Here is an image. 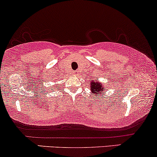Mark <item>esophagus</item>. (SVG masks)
Listing matches in <instances>:
<instances>
[{
    "label": "esophagus",
    "mask_w": 157,
    "mask_h": 157,
    "mask_svg": "<svg viewBox=\"0 0 157 157\" xmlns=\"http://www.w3.org/2000/svg\"><path fill=\"white\" fill-rule=\"evenodd\" d=\"M73 73L75 75H78V70H75V71H74Z\"/></svg>",
    "instance_id": "34e87169"
}]
</instances>
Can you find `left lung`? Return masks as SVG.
<instances>
[{"mask_svg": "<svg viewBox=\"0 0 157 157\" xmlns=\"http://www.w3.org/2000/svg\"><path fill=\"white\" fill-rule=\"evenodd\" d=\"M90 90L92 93L93 94V96H101V95L104 94V84L102 83H100L99 82H98L97 80L93 81L92 80L90 82Z\"/></svg>", "mask_w": 157, "mask_h": 157, "instance_id": "8db88e82", "label": "left lung"}]
</instances>
